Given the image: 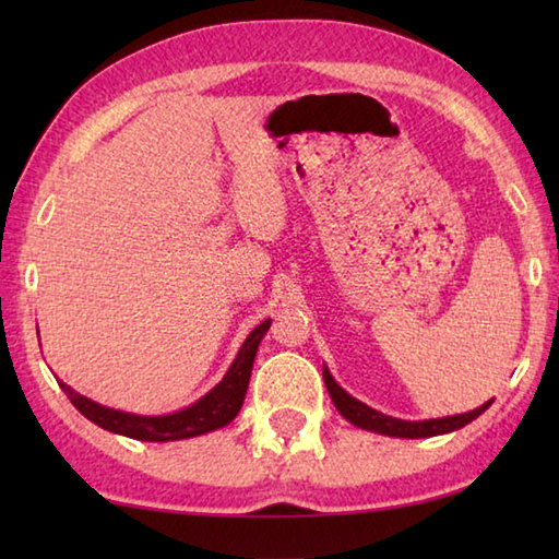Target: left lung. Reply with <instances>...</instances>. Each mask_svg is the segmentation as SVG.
Listing matches in <instances>:
<instances>
[{
    "label": "left lung",
    "instance_id": "8db88e82",
    "mask_svg": "<svg viewBox=\"0 0 559 559\" xmlns=\"http://www.w3.org/2000/svg\"><path fill=\"white\" fill-rule=\"evenodd\" d=\"M324 384L329 389L331 401H334V406L338 408V413L348 423L362 427V430L379 432V435H386V437H401V439H420V437H435V435H447V432L461 430V427H466L471 420H476L478 415L488 411L490 403H492V399H490L488 403H483V406L476 408V411H468V413H461V415H449V418L399 420V418H391V415L379 413L370 406H365V403L358 401V399H353L348 391H343L334 382V377H331L326 367H324Z\"/></svg>",
    "mask_w": 559,
    "mask_h": 559
}]
</instances>
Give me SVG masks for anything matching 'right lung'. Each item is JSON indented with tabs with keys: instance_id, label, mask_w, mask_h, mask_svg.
<instances>
[{
	"instance_id": "right-lung-1",
	"label": "right lung",
	"mask_w": 559,
	"mask_h": 559,
	"mask_svg": "<svg viewBox=\"0 0 559 559\" xmlns=\"http://www.w3.org/2000/svg\"><path fill=\"white\" fill-rule=\"evenodd\" d=\"M269 326L271 319L261 322L252 334L245 338L240 353H237V358L230 365V370L225 372V377L206 396H201L189 408L170 415H136L115 411L76 394V391L67 386L64 382H59V386H62V391L69 396V401L74 403V408L83 418H88L91 423L103 427V430L115 435L141 439V442H175V439L204 435L211 430H218V427H225L230 420H235L237 413H240L249 386V377H252L254 355Z\"/></svg>"
}]
</instances>
